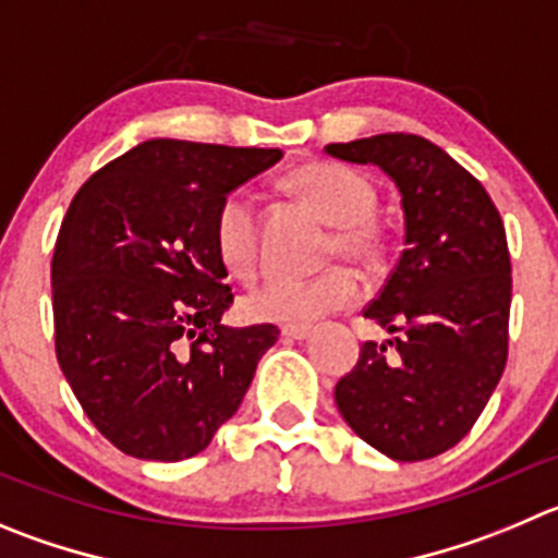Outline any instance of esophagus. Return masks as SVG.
I'll return each instance as SVG.
<instances>
[{"label": "esophagus", "mask_w": 558, "mask_h": 558, "mask_svg": "<svg viewBox=\"0 0 558 558\" xmlns=\"http://www.w3.org/2000/svg\"><path fill=\"white\" fill-rule=\"evenodd\" d=\"M280 336H283L286 341H305V338H311V327H283Z\"/></svg>", "instance_id": "34e87169"}]
</instances>
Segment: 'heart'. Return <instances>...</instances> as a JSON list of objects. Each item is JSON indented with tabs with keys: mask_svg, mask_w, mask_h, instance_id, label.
<instances>
[{
	"mask_svg": "<svg viewBox=\"0 0 558 558\" xmlns=\"http://www.w3.org/2000/svg\"><path fill=\"white\" fill-rule=\"evenodd\" d=\"M294 195L303 197L316 215L336 228L327 247L330 258L368 267L379 253L377 228L372 226L377 192L361 173L330 161H316L289 179ZM215 250L228 272L250 278L258 267V215L244 190L222 197L215 215ZM357 296V283L347 269H327L311 280L269 278L242 296V314L250 322L305 327Z\"/></svg>",
	"mask_w": 558,
	"mask_h": 558,
	"instance_id": "1",
	"label": "heart"
}]
</instances>
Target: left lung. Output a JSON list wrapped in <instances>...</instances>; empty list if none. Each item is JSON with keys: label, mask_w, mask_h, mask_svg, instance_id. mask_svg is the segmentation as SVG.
Wrapping results in <instances>:
<instances>
[{"label": "left lung", "mask_w": 558, "mask_h": 558, "mask_svg": "<svg viewBox=\"0 0 558 558\" xmlns=\"http://www.w3.org/2000/svg\"><path fill=\"white\" fill-rule=\"evenodd\" d=\"M379 168L402 197L404 250L363 316L366 341L336 385L357 437L397 462L444 454L471 432L507 366L512 264L496 203L444 148L415 134L325 145Z\"/></svg>", "instance_id": "8db88e82"}]
</instances>
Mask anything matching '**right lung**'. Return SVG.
Returning <instances> with one entry per match:
<instances>
[{
	"instance_id": "add662e5",
	"label": "right lung",
	"mask_w": 558,
	"mask_h": 558,
	"mask_svg": "<svg viewBox=\"0 0 558 558\" xmlns=\"http://www.w3.org/2000/svg\"><path fill=\"white\" fill-rule=\"evenodd\" d=\"M280 148L145 140L82 184L51 262L57 361L87 418L137 460L179 462L242 404L278 327L233 330L222 197Z\"/></svg>"
}]
</instances>
